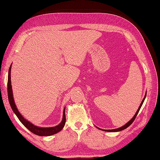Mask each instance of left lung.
<instances>
[{
    "instance_id": "obj_1",
    "label": "left lung",
    "mask_w": 160,
    "mask_h": 160,
    "mask_svg": "<svg viewBox=\"0 0 160 160\" xmlns=\"http://www.w3.org/2000/svg\"><path fill=\"white\" fill-rule=\"evenodd\" d=\"M145 98H146V95H145V96H144V98L143 100L142 101V102H141L140 105V106H139V108H138V110H137V112H136L135 115L133 117V118H132V119H131L130 121H129L128 122H127V123H126L125 125L122 126L121 128H117V129H108V130H105V131H106V132H119V131H121V130H123V129H126L127 128H128L129 126L132 123V122H133V121L135 120V118H136V116H137V114H138V112H139V110H140V109L141 106H142V103H143V102H144V99H145Z\"/></svg>"
}]
</instances>
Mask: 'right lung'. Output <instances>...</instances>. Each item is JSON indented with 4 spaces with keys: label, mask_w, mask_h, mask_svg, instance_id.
<instances>
[{
    "label": "right lung",
    "mask_w": 160,
    "mask_h": 160,
    "mask_svg": "<svg viewBox=\"0 0 160 160\" xmlns=\"http://www.w3.org/2000/svg\"><path fill=\"white\" fill-rule=\"evenodd\" d=\"M12 65H11L9 73H8V82H7V92H8V99L10 103V106L14 113L16 114L18 119L20 121V122L23 124L26 128H27L29 131H31L32 133H35L36 135L41 136H48L53 135L54 133H57L58 132H60L61 129L64 127L66 122V118H65V110H63V116H62V120L61 122L57 126L52 128H39L37 127V126L32 124L31 122L27 121L25 118L22 116L19 111L17 109L16 106L15 104L13 98V92H12V84H11V69H12Z\"/></svg>",
    "instance_id": "obj_1"
}]
</instances>
